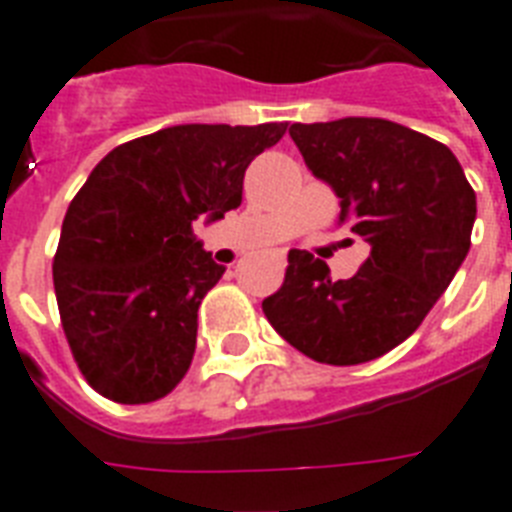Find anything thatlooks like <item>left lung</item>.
<instances>
[{
	"label": "left lung",
	"mask_w": 512,
	"mask_h": 512,
	"mask_svg": "<svg viewBox=\"0 0 512 512\" xmlns=\"http://www.w3.org/2000/svg\"><path fill=\"white\" fill-rule=\"evenodd\" d=\"M313 175L340 199V225L372 247L350 279L289 249L284 284L263 313L313 361L364 364L412 335L470 249L476 193L457 156L404 124L369 116L292 124Z\"/></svg>",
	"instance_id": "left-lung-1"
}]
</instances>
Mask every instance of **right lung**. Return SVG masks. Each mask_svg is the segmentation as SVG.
<instances>
[{
  "instance_id": "right-lung-1",
  "label": "right lung",
  "mask_w": 512,
  "mask_h": 512,
  "mask_svg": "<svg viewBox=\"0 0 512 512\" xmlns=\"http://www.w3.org/2000/svg\"><path fill=\"white\" fill-rule=\"evenodd\" d=\"M287 122L177 124L116 146L68 204L52 281L84 380L119 404L164 398L196 350L199 305L225 273L193 236L241 204L244 172Z\"/></svg>"
}]
</instances>
